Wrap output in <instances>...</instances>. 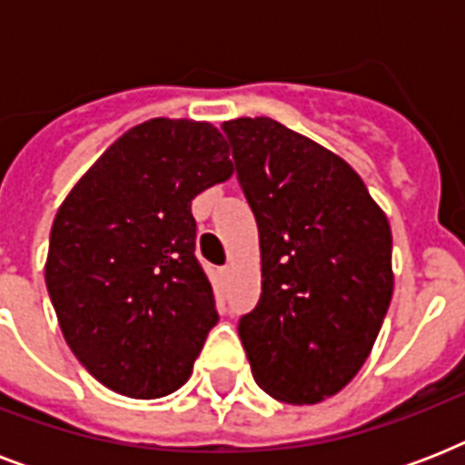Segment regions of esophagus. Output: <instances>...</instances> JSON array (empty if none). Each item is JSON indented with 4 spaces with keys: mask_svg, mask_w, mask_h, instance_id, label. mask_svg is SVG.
I'll use <instances>...</instances> for the list:
<instances>
[{
    "mask_svg": "<svg viewBox=\"0 0 465 465\" xmlns=\"http://www.w3.org/2000/svg\"><path fill=\"white\" fill-rule=\"evenodd\" d=\"M219 272H222V277H229L232 275V265H224V268L219 270Z\"/></svg>",
    "mask_w": 465,
    "mask_h": 465,
    "instance_id": "esophagus-1",
    "label": "esophagus"
}]
</instances>
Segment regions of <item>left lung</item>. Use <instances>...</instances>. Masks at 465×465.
Instances as JSON below:
<instances>
[{
    "label": "left lung",
    "instance_id": "8db88e82",
    "mask_svg": "<svg viewBox=\"0 0 465 465\" xmlns=\"http://www.w3.org/2000/svg\"><path fill=\"white\" fill-rule=\"evenodd\" d=\"M258 222L262 294L239 335L255 383L313 405L352 381L393 297L391 226L345 159L272 118L226 120Z\"/></svg>",
    "mask_w": 465,
    "mask_h": 465
}]
</instances>
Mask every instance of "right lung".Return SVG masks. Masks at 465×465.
I'll return each instance as SVG.
<instances>
[{
  "label": "right lung",
  "instance_id": "add662e5",
  "mask_svg": "<svg viewBox=\"0 0 465 465\" xmlns=\"http://www.w3.org/2000/svg\"><path fill=\"white\" fill-rule=\"evenodd\" d=\"M232 173L212 123L152 118L113 142L60 204L47 294L69 350L120 396H168L193 374L219 316L190 203Z\"/></svg>",
  "mask_w": 465,
  "mask_h": 465
}]
</instances>
